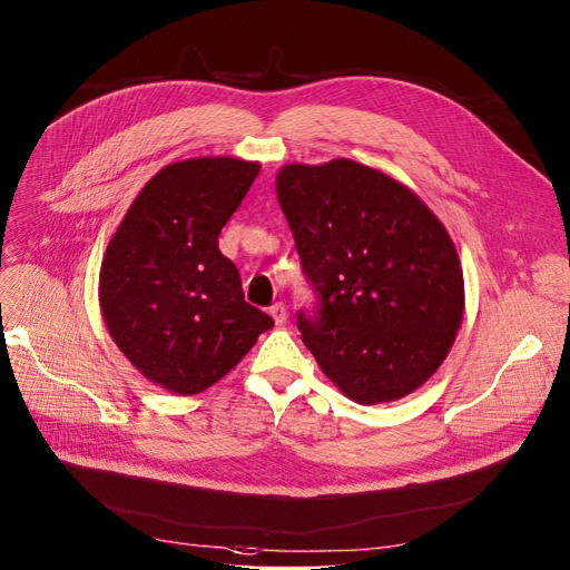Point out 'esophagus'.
Wrapping results in <instances>:
<instances>
[{"label":"esophagus","instance_id":"1","mask_svg":"<svg viewBox=\"0 0 570 570\" xmlns=\"http://www.w3.org/2000/svg\"><path fill=\"white\" fill-rule=\"evenodd\" d=\"M269 316L275 318V324H277V326H284V324H286V318H288L286 305H284V303H275V305L269 307Z\"/></svg>","mask_w":570,"mask_h":570}]
</instances>
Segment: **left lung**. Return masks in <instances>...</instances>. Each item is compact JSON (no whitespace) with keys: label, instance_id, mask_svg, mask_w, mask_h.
Here are the masks:
<instances>
[{"label":"left lung","instance_id":"left-lung-1","mask_svg":"<svg viewBox=\"0 0 570 570\" xmlns=\"http://www.w3.org/2000/svg\"><path fill=\"white\" fill-rule=\"evenodd\" d=\"M275 188L321 298L316 316L298 314L305 346L350 401L405 399L435 375L463 321L448 228L412 188L350 158L284 165Z\"/></svg>","mask_w":570,"mask_h":570}]
</instances>
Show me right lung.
Listing matches in <instances>:
<instances>
[{"instance_id": "1", "label": "right lung", "mask_w": 570, "mask_h": 570, "mask_svg": "<svg viewBox=\"0 0 570 570\" xmlns=\"http://www.w3.org/2000/svg\"><path fill=\"white\" fill-rule=\"evenodd\" d=\"M261 163L205 156L165 165L122 216L100 267V309L111 340L139 373L195 395L275 326L244 303L239 272L218 252Z\"/></svg>"}]
</instances>
